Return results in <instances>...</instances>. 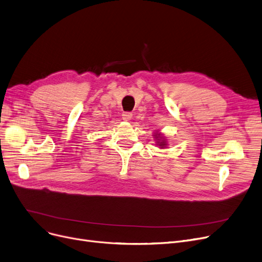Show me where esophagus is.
<instances>
[{
	"instance_id": "esophagus-1",
	"label": "esophagus",
	"mask_w": 262,
	"mask_h": 262,
	"mask_svg": "<svg viewBox=\"0 0 262 262\" xmlns=\"http://www.w3.org/2000/svg\"><path fill=\"white\" fill-rule=\"evenodd\" d=\"M133 118V113L132 112H124L122 115V119L124 121H129Z\"/></svg>"
}]
</instances>
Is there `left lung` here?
I'll return each instance as SVG.
<instances>
[{
    "label": "left lung",
    "mask_w": 262,
    "mask_h": 262,
    "mask_svg": "<svg viewBox=\"0 0 262 262\" xmlns=\"http://www.w3.org/2000/svg\"><path fill=\"white\" fill-rule=\"evenodd\" d=\"M154 139H155V143L157 146L161 147V149H166L168 146V142H167V138L164 136L163 133H159L158 130L156 133H154Z\"/></svg>",
    "instance_id": "left-lung-1"
}]
</instances>
